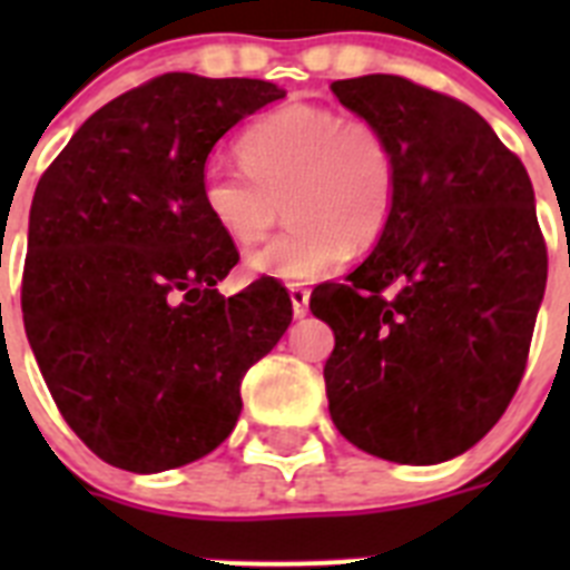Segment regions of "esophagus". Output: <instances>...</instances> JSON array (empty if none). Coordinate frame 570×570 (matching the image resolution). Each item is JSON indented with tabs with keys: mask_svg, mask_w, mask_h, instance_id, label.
I'll use <instances>...</instances> for the list:
<instances>
[{
	"mask_svg": "<svg viewBox=\"0 0 570 570\" xmlns=\"http://www.w3.org/2000/svg\"><path fill=\"white\" fill-rule=\"evenodd\" d=\"M288 294H291V305H294V316H305V314H308L311 291L302 288V285H288Z\"/></svg>",
	"mask_w": 570,
	"mask_h": 570,
	"instance_id": "1",
	"label": "esophagus"
}]
</instances>
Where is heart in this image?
Listing matches in <instances>:
<instances>
[{
    "label": "heart",
    "mask_w": 570,
    "mask_h": 570,
    "mask_svg": "<svg viewBox=\"0 0 570 570\" xmlns=\"http://www.w3.org/2000/svg\"><path fill=\"white\" fill-rule=\"evenodd\" d=\"M236 154L242 168L205 165L199 205L234 245L262 239L285 208L288 228L245 259L256 279H320L347 248H374L391 223L400 185L396 150L365 116L282 105L245 128Z\"/></svg>",
    "instance_id": "heart-1"
}]
</instances>
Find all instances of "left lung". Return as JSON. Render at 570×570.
I'll return each mask as SVG.
<instances>
[{
  "label": "left lung",
  "mask_w": 570,
  "mask_h": 570,
  "mask_svg": "<svg viewBox=\"0 0 570 570\" xmlns=\"http://www.w3.org/2000/svg\"><path fill=\"white\" fill-rule=\"evenodd\" d=\"M331 90L385 130L400 165L376 248L311 294L336 340L331 420L365 454L436 465L497 425L525 371L548 279L531 179L460 99L391 73Z\"/></svg>",
  "instance_id": "left-lung-1"
}]
</instances>
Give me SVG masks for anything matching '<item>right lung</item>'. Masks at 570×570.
I'll return each instance as SVG.
<instances>
[{"instance_id": "1", "label": "right lung", "mask_w": 570, "mask_h": 570, "mask_svg": "<svg viewBox=\"0 0 570 570\" xmlns=\"http://www.w3.org/2000/svg\"><path fill=\"white\" fill-rule=\"evenodd\" d=\"M282 97L165 73L99 108L39 179L24 334L59 414L108 465L159 473L223 445L242 376L288 331L274 279L216 291L239 254L199 205L214 145Z\"/></svg>"}]
</instances>
